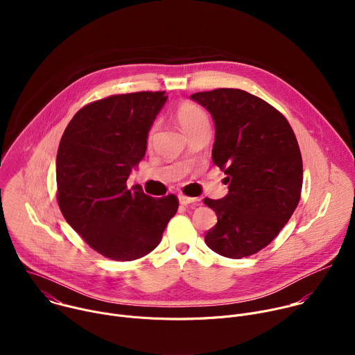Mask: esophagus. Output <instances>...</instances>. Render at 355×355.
<instances>
[{
  "label": "esophagus",
  "instance_id": "obj_1",
  "mask_svg": "<svg viewBox=\"0 0 355 355\" xmlns=\"http://www.w3.org/2000/svg\"><path fill=\"white\" fill-rule=\"evenodd\" d=\"M198 198H191V196H185V195H180V204L181 205H191V207H195L198 205Z\"/></svg>",
  "mask_w": 355,
  "mask_h": 355
}]
</instances>
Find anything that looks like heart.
I'll list each match as a JSON object with an SVG mask.
<instances>
[{
    "instance_id": "obj_1",
    "label": "heart",
    "mask_w": 355,
    "mask_h": 355,
    "mask_svg": "<svg viewBox=\"0 0 355 355\" xmlns=\"http://www.w3.org/2000/svg\"><path fill=\"white\" fill-rule=\"evenodd\" d=\"M175 119L181 129L189 136L192 132L198 130L199 128L209 125L208 116L205 111L202 110L199 105L189 103V101H185V103H181L175 108ZM156 130V126H151L147 135V139L151 140Z\"/></svg>"
}]
</instances>
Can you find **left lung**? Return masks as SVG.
<instances>
[{"mask_svg": "<svg viewBox=\"0 0 355 355\" xmlns=\"http://www.w3.org/2000/svg\"><path fill=\"white\" fill-rule=\"evenodd\" d=\"M191 98L212 114V162L229 184L225 198L204 200L218 216L205 243L227 259L256 254L299 204L303 164L296 136L278 110L243 89L218 88Z\"/></svg>", "mask_w": 355, "mask_h": 355, "instance_id": "obj_1", "label": "left lung"}]
</instances>
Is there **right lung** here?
<instances>
[{"label":"right lung","instance_id":"add662e5","mask_svg":"<svg viewBox=\"0 0 355 355\" xmlns=\"http://www.w3.org/2000/svg\"><path fill=\"white\" fill-rule=\"evenodd\" d=\"M164 91L116 94L83 107L58 150V204L67 223L101 256L133 261L153 251L177 214L173 193L153 198L126 185L144 157Z\"/></svg>","mask_w":355,"mask_h":355}]
</instances>
